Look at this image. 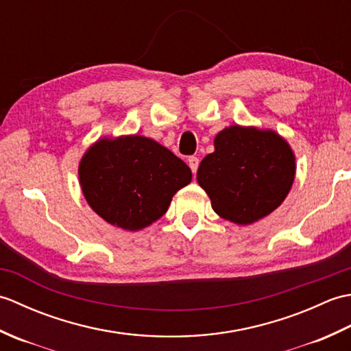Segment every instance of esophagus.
<instances>
[{
	"instance_id": "34e87169",
	"label": "esophagus",
	"mask_w": 351,
	"mask_h": 351,
	"mask_svg": "<svg viewBox=\"0 0 351 351\" xmlns=\"http://www.w3.org/2000/svg\"><path fill=\"white\" fill-rule=\"evenodd\" d=\"M189 166H190L193 173H196L197 167H199V158H197V156H190V158H189Z\"/></svg>"
}]
</instances>
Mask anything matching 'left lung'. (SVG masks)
<instances>
[{"label": "left lung", "mask_w": 351, "mask_h": 351, "mask_svg": "<svg viewBox=\"0 0 351 351\" xmlns=\"http://www.w3.org/2000/svg\"><path fill=\"white\" fill-rule=\"evenodd\" d=\"M295 155L273 130L230 125L200 161L197 182L221 219L245 226L271 214L293 187Z\"/></svg>", "instance_id": "obj_1"}]
</instances>
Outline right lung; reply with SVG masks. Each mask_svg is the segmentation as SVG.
Segmentation results:
<instances>
[{"mask_svg":"<svg viewBox=\"0 0 351 351\" xmlns=\"http://www.w3.org/2000/svg\"><path fill=\"white\" fill-rule=\"evenodd\" d=\"M78 176L88 206L131 232L161 219L176 191L191 182L187 164L138 134L95 141L81 156Z\"/></svg>","mask_w":351,"mask_h":351,"instance_id":"1","label":"right lung"}]
</instances>
